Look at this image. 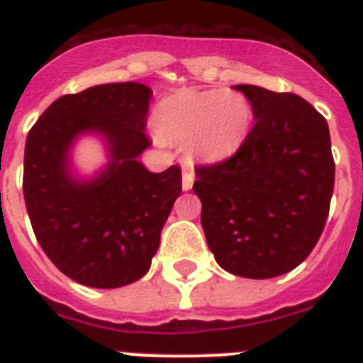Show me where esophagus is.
<instances>
[{
	"label": "esophagus",
	"mask_w": 363,
	"mask_h": 363,
	"mask_svg": "<svg viewBox=\"0 0 363 363\" xmlns=\"http://www.w3.org/2000/svg\"><path fill=\"white\" fill-rule=\"evenodd\" d=\"M194 184V171L190 167H184L182 169V190L188 192V190H192Z\"/></svg>",
	"instance_id": "esophagus-1"
}]
</instances>
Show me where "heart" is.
<instances>
[{
    "label": "heart",
    "mask_w": 363,
    "mask_h": 363,
    "mask_svg": "<svg viewBox=\"0 0 363 363\" xmlns=\"http://www.w3.org/2000/svg\"><path fill=\"white\" fill-rule=\"evenodd\" d=\"M154 122L164 137L188 143L194 156L220 160L235 152L247 139L252 107L241 92L233 90H184L160 101Z\"/></svg>",
    "instance_id": "obj_1"
}]
</instances>
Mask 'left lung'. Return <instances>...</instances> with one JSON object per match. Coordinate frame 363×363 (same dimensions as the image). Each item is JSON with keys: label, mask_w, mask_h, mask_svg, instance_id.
Returning a JSON list of instances; mask_svg holds the SVG:
<instances>
[{"label": "left lung", "mask_w": 363, "mask_h": 363, "mask_svg": "<svg viewBox=\"0 0 363 363\" xmlns=\"http://www.w3.org/2000/svg\"><path fill=\"white\" fill-rule=\"evenodd\" d=\"M254 128L226 162L196 169L201 226L222 269L271 279L298 267L326 224L335 164L326 118L296 94L252 84Z\"/></svg>", "instance_id": "1"}]
</instances>
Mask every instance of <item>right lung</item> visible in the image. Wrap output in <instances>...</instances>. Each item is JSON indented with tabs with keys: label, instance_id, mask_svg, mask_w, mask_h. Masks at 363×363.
<instances>
[{
	"label": "right lung",
	"instance_id": "obj_1",
	"mask_svg": "<svg viewBox=\"0 0 363 363\" xmlns=\"http://www.w3.org/2000/svg\"><path fill=\"white\" fill-rule=\"evenodd\" d=\"M152 90L113 82L62 96L26 139L24 199L31 228L64 275L92 288L139 281L160 247V233L181 196V167L152 173L139 162L150 147ZM82 135L99 136L108 164L81 177L70 152Z\"/></svg>",
	"mask_w": 363,
	"mask_h": 363
}]
</instances>
